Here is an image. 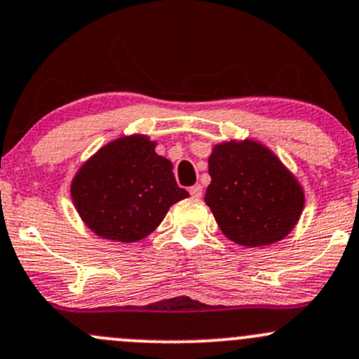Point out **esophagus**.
Masks as SVG:
<instances>
[{
    "mask_svg": "<svg viewBox=\"0 0 359 359\" xmlns=\"http://www.w3.org/2000/svg\"><path fill=\"white\" fill-rule=\"evenodd\" d=\"M189 193H191V196H193V198H201L203 196V187L200 186V184H196V186L191 187Z\"/></svg>",
    "mask_w": 359,
    "mask_h": 359,
    "instance_id": "obj_1",
    "label": "esophagus"
}]
</instances>
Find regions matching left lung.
I'll return each instance as SVG.
<instances>
[{"instance_id":"left-lung-1","label":"left lung","mask_w":359,"mask_h":359,"mask_svg":"<svg viewBox=\"0 0 359 359\" xmlns=\"http://www.w3.org/2000/svg\"><path fill=\"white\" fill-rule=\"evenodd\" d=\"M205 203L231 241L255 248L292 233L304 208V191L280 158L255 140L217 144Z\"/></svg>"}]
</instances>
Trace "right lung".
<instances>
[{"mask_svg":"<svg viewBox=\"0 0 359 359\" xmlns=\"http://www.w3.org/2000/svg\"><path fill=\"white\" fill-rule=\"evenodd\" d=\"M154 147L147 135L119 137L78 170L71 196L97 236L135 243L156 229L170 206L189 196L177 186L170 159Z\"/></svg>","mask_w":359,"mask_h":359,"instance_id":"1","label":"right lung"}]
</instances>
